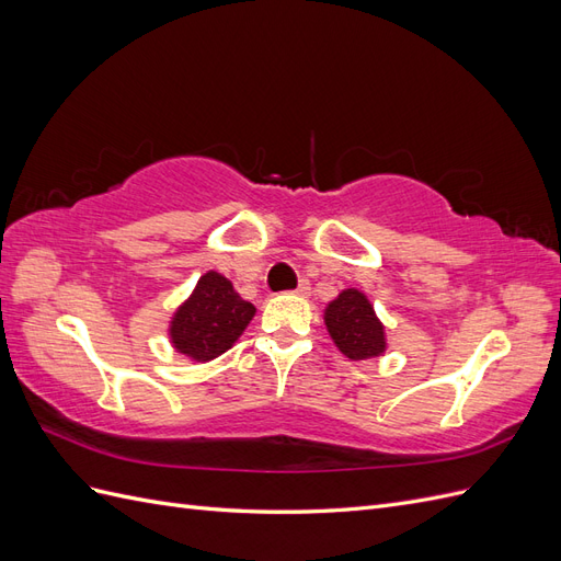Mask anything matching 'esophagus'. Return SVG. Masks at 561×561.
<instances>
[{"mask_svg":"<svg viewBox=\"0 0 561 561\" xmlns=\"http://www.w3.org/2000/svg\"><path fill=\"white\" fill-rule=\"evenodd\" d=\"M295 295H299V297H309V293H311V287H309V283L307 280H301L299 283V287H297V290H293Z\"/></svg>","mask_w":561,"mask_h":561,"instance_id":"obj_1","label":"esophagus"}]
</instances>
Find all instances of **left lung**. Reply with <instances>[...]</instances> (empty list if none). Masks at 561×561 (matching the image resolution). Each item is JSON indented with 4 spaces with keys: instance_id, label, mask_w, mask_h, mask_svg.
<instances>
[{
    "instance_id": "left-lung-1",
    "label": "left lung",
    "mask_w": 561,
    "mask_h": 561,
    "mask_svg": "<svg viewBox=\"0 0 561 561\" xmlns=\"http://www.w3.org/2000/svg\"><path fill=\"white\" fill-rule=\"evenodd\" d=\"M325 325L336 348L351 360L379 358L386 351V332L369 299L348 287L325 309Z\"/></svg>"
}]
</instances>
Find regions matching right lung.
Wrapping results in <instances>:
<instances>
[{"instance_id": "obj_1", "label": "right lung", "mask_w": 561, "mask_h": 561, "mask_svg": "<svg viewBox=\"0 0 561 561\" xmlns=\"http://www.w3.org/2000/svg\"><path fill=\"white\" fill-rule=\"evenodd\" d=\"M254 316L250 301L241 299L229 278L217 271L201 276L194 293L175 311L171 344L196 363H208L233 346Z\"/></svg>"}]
</instances>
